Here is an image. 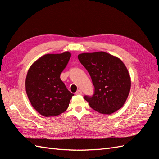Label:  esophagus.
Segmentation results:
<instances>
[{
    "instance_id": "34e87169",
    "label": "esophagus",
    "mask_w": 159,
    "mask_h": 159,
    "mask_svg": "<svg viewBox=\"0 0 159 159\" xmlns=\"http://www.w3.org/2000/svg\"><path fill=\"white\" fill-rule=\"evenodd\" d=\"M75 94H76V95H81V94H82V92H81V91L80 89H78V90L76 92H75Z\"/></svg>"
}]
</instances>
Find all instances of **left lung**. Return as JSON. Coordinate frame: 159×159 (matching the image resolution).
Instances as JSON below:
<instances>
[{
    "label": "left lung",
    "mask_w": 159,
    "mask_h": 159,
    "mask_svg": "<svg viewBox=\"0 0 159 159\" xmlns=\"http://www.w3.org/2000/svg\"><path fill=\"white\" fill-rule=\"evenodd\" d=\"M78 57L89 72L95 88L92 97H84L90 107L105 115H111L121 109L131 85V77L123 62L102 51L82 53Z\"/></svg>",
    "instance_id": "left-lung-1"
}]
</instances>
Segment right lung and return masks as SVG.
Wrapping results in <instances>:
<instances>
[{
  "instance_id": "1",
  "label": "right lung",
  "mask_w": 159,
  "mask_h": 159,
  "mask_svg": "<svg viewBox=\"0 0 159 159\" xmlns=\"http://www.w3.org/2000/svg\"><path fill=\"white\" fill-rule=\"evenodd\" d=\"M71 55L68 51L45 54L34 62L28 71L27 96L32 106L43 116H57L64 113L74 95L60 79Z\"/></svg>"
}]
</instances>
